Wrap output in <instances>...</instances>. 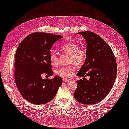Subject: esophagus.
Segmentation results:
<instances>
[{
    "label": "esophagus",
    "mask_w": 129,
    "mask_h": 129,
    "mask_svg": "<svg viewBox=\"0 0 129 129\" xmlns=\"http://www.w3.org/2000/svg\"><path fill=\"white\" fill-rule=\"evenodd\" d=\"M63 82H67L69 81V79H66V78H63Z\"/></svg>",
    "instance_id": "obj_1"
}]
</instances>
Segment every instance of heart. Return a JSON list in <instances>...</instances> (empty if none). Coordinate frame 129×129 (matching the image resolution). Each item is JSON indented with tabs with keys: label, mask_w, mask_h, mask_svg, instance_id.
Returning a JSON list of instances; mask_svg holds the SVG:
<instances>
[{
	"label": "heart",
	"mask_w": 129,
	"mask_h": 129,
	"mask_svg": "<svg viewBox=\"0 0 129 129\" xmlns=\"http://www.w3.org/2000/svg\"><path fill=\"white\" fill-rule=\"evenodd\" d=\"M59 49L61 52L70 55V63H74L78 65H81L84 63L86 59V52L84 49L80 48L79 45L74 42H66L59 47ZM50 60L52 65H57L58 64V57L56 53H51ZM75 69L76 68L74 65L62 66L56 71V73L60 77L69 78L72 75Z\"/></svg>",
	"instance_id": "1"
}]
</instances>
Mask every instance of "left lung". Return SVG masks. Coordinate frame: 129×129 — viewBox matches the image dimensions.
I'll return each instance as SVG.
<instances>
[{
	"mask_svg": "<svg viewBox=\"0 0 129 129\" xmlns=\"http://www.w3.org/2000/svg\"><path fill=\"white\" fill-rule=\"evenodd\" d=\"M77 34L81 35L87 44L86 59L77 75L89 76V79L77 81L74 97L81 104H97L106 97L113 87L117 74L116 59L111 47L97 34L90 31Z\"/></svg>",
	"mask_w": 129,
	"mask_h": 129,
	"instance_id": "8db88e82",
	"label": "left lung"
}]
</instances>
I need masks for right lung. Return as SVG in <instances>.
I'll list each match as a JSON object with an SVG mask.
<instances>
[{
  "label": "right lung",
  "instance_id": "add662e5",
  "mask_svg": "<svg viewBox=\"0 0 129 129\" xmlns=\"http://www.w3.org/2000/svg\"><path fill=\"white\" fill-rule=\"evenodd\" d=\"M63 38L48 33L35 32L19 45L15 54V79L23 97L33 104L49 102L62 84L60 77L43 79L41 74H54L50 60L52 45Z\"/></svg>",
  "mask_w": 129,
  "mask_h": 129
}]
</instances>
